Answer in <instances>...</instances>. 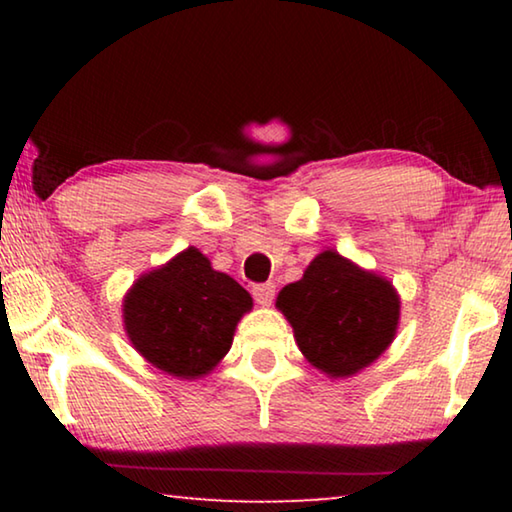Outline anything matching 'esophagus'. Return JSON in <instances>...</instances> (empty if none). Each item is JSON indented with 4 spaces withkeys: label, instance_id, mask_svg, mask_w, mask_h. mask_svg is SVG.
Segmentation results:
<instances>
[{
    "label": "esophagus",
    "instance_id": "obj_1",
    "mask_svg": "<svg viewBox=\"0 0 512 512\" xmlns=\"http://www.w3.org/2000/svg\"><path fill=\"white\" fill-rule=\"evenodd\" d=\"M253 298L257 305L268 307L275 298V284L273 282H266V284H255L253 287Z\"/></svg>",
    "mask_w": 512,
    "mask_h": 512
}]
</instances>
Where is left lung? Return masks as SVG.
Masks as SVG:
<instances>
[{
	"instance_id": "8db88e82",
	"label": "left lung",
	"mask_w": 512,
	"mask_h": 512,
	"mask_svg": "<svg viewBox=\"0 0 512 512\" xmlns=\"http://www.w3.org/2000/svg\"><path fill=\"white\" fill-rule=\"evenodd\" d=\"M300 352L329 377H350L393 343L400 296L393 284L363 271L336 250L314 257L298 282L277 296Z\"/></svg>"
}]
</instances>
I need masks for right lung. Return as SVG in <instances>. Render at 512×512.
Returning a JSON list of instances; mask_svg holds the SVG:
<instances>
[{
  "label": "right lung",
  "instance_id": "1",
  "mask_svg": "<svg viewBox=\"0 0 512 512\" xmlns=\"http://www.w3.org/2000/svg\"><path fill=\"white\" fill-rule=\"evenodd\" d=\"M250 309L253 298L239 282L214 271L198 248H187L133 284L124 298V327L151 366L198 379L228 354Z\"/></svg>",
  "mask_w": 512,
  "mask_h": 512
}]
</instances>
